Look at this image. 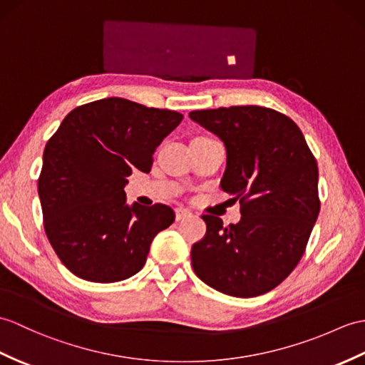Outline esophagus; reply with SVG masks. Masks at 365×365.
I'll use <instances>...</instances> for the list:
<instances>
[{
    "instance_id": "obj_1",
    "label": "esophagus",
    "mask_w": 365,
    "mask_h": 365,
    "mask_svg": "<svg viewBox=\"0 0 365 365\" xmlns=\"http://www.w3.org/2000/svg\"><path fill=\"white\" fill-rule=\"evenodd\" d=\"M191 215H192V213H191V211H190L188 208H182V207L175 208V219H177V221H182V219L190 217Z\"/></svg>"
}]
</instances>
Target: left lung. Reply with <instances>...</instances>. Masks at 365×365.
<instances>
[{"mask_svg":"<svg viewBox=\"0 0 365 365\" xmlns=\"http://www.w3.org/2000/svg\"><path fill=\"white\" fill-rule=\"evenodd\" d=\"M192 121L227 148L222 190L241 203V221L203 215L207 233L192 244L203 283L233 297L277 287L303 257L320 210L319 168L299 125L259 106L194 110Z\"/></svg>","mask_w":365,"mask_h":365,"instance_id":"obj_1","label":"left lung"}]
</instances>
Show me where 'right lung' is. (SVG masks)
Returning <instances> with one entry per match:
<instances>
[{"label": "right lung", "mask_w": 365, "mask_h": 365, "mask_svg": "<svg viewBox=\"0 0 365 365\" xmlns=\"http://www.w3.org/2000/svg\"><path fill=\"white\" fill-rule=\"evenodd\" d=\"M183 115L106 98L71 110L51 137L38 175L43 227L65 267L95 283L135 275L152 240L174 222L163 203L125 205L127 177L149 173Z\"/></svg>", "instance_id": "right-lung-1"}]
</instances>
